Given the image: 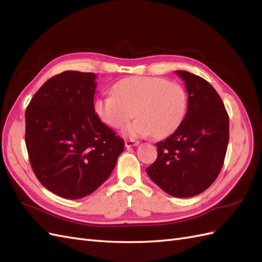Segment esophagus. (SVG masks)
<instances>
[{"instance_id":"34e87169","label":"esophagus","mask_w":262,"mask_h":262,"mask_svg":"<svg viewBox=\"0 0 262 262\" xmlns=\"http://www.w3.org/2000/svg\"><path fill=\"white\" fill-rule=\"evenodd\" d=\"M139 144V141H134V140H126L125 141V147H132V146H137Z\"/></svg>"}]
</instances>
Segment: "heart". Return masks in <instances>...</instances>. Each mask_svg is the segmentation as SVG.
I'll return each instance as SVG.
<instances>
[{"mask_svg": "<svg viewBox=\"0 0 262 262\" xmlns=\"http://www.w3.org/2000/svg\"><path fill=\"white\" fill-rule=\"evenodd\" d=\"M187 107V93L180 84L150 76L123 78L114 86V94L100 95L94 102L101 122L113 129L136 116L122 130L129 138L170 136L185 119Z\"/></svg>", "mask_w": 262, "mask_h": 262, "instance_id": "1", "label": "heart"}]
</instances>
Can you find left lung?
I'll return each mask as SVG.
<instances>
[{"label": "left lung", "mask_w": 262, "mask_h": 262, "mask_svg": "<svg viewBox=\"0 0 262 262\" xmlns=\"http://www.w3.org/2000/svg\"><path fill=\"white\" fill-rule=\"evenodd\" d=\"M185 82L188 108L178 129L156 143L157 160L147 175L166 193L190 198L219 176L229 139V119L220 95L204 78L175 71Z\"/></svg>", "instance_id": "1"}]
</instances>
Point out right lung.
<instances>
[{"instance_id":"right-lung-1","label":"right lung","mask_w":262,"mask_h":262,"mask_svg":"<svg viewBox=\"0 0 262 262\" xmlns=\"http://www.w3.org/2000/svg\"><path fill=\"white\" fill-rule=\"evenodd\" d=\"M97 76L66 71L51 77L26 109L25 142L36 177L51 192L81 199L113 172L124 141L95 113Z\"/></svg>"}]
</instances>
